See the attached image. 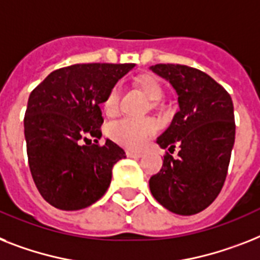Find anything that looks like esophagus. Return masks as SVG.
Masks as SVG:
<instances>
[{
    "label": "esophagus",
    "mask_w": 260,
    "mask_h": 260,
    "mask_svg": "<svg viewBox=\"0 0 260 260\" xmlns=\"http://www.w3.org/2000/svg\"><path fill=\"white\" fill-rule=\"evenodd\" d=\"M126 156H127V158H134V159H139V158H142L143 154L135 153V151H132V150H127V151H126Z\"/></svg>",
    "instance_id": "34e87169"
}]
</instances>
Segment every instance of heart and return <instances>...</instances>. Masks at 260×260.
I'll list each match as a JSON object with an SVG mask.
<instances>
[{"mask_svg": "<svg viewBox=\"0 0 260 260\" xmlns=\"http://www.w3.org/2000/svg\"><path fill=\"white\" fill-rule=\"evenodd\" d=\"M137 86L142 90L146 98L151 102H158L164 95L159 82L153 77H141L137 79ZM118 104H119V87L113 86L106 94L104 104H102L105 113L109 115L114 114L118 109ZM155 130V123L150 119L134 121V119L123 118V119L111 122L110 125L107 126V134L111 139H114L115 142L121 143V145L133 147V149L142 147L150 135Z\"/></svg>", "mask_w": 260, "mask_h": 260, "instance_id": "1", "label": "heart"}]
</instances>
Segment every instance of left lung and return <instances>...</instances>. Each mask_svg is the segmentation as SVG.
I'll return each mask as SVG.
<instances>
[{
	"mask_svg": "<svg viewBox=\"0 0 260 260\" xmlns=\"http://www.w3.org/2000/svg\"><path fill=\"white\" fill-rule=\"evenodd\" d=\"M150 70L170 83L179 111L156 139L167 154L160 171L150 178V191L165 209L194 215L209 207L220 192L235 142L230 94L198 69L158 63Z\"/></svg>",
	"mask_w": 260,
	"mask_h": 260,
	"instance_id": "1",
	"label": "left lung"
}]
</instances>
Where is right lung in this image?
Listing matches in <instances>:
<instances>
[{
  "label": "right lung",
  "mask_w": 260,
  "mask_h": 260,
  "mask_svg": "<svg viewBox=\"0 0 260 260\" xmlns=\"http://www.w3.org/2000/svg\"><path fill=\"white\" fill-rule=\"evenodd\" d=\"M134 63H77L50 73L30 93L23 119L33 181L59 210L89 207L110 186L113 166L126 158L117 143L98 146L100 105ZM91 136L94 145L83 143Z\"/></svg>",
  "instance_id": "add662e5"
}]
</instances>
